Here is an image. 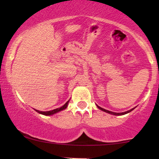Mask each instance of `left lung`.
Wrapping results in <instances>:
<instances>
[{"mask_svg":"<svg viewBox=\"0 0 159 159\" xmlns=\"http://www.w3.org/2000/svg\"><path fill=\"white\" fill-rule=\"evenodd\" d=\"M97 107L99 108V109H101L102 111H103L104 112H106L108 113V114H113V115H115V116H120V115H124V114H128V113H129L130 111H132V110L134 109V108H132V109H130L129 111H125V112H122V113H116V112H113V111H108V110H106L104 109V108L100 107V106H97Z\"/></svg>","mask_w":159,"mask_h":159,"instance_id":"left-lung-1","label":"left lung"}]
</instances>
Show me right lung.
Returning <instances> with one entry per match:
<instances>
[{"label": "right lung", "mask_w": 159, "mask_h": 159, "mask_svg": "<svg viewBox=\"0 0 159 159\" xmlns=\"http://www.w3.org/2000/svg\"><path fill=\"white\" fill-rule=\"evenodd\" d=\"M69 101H67L66 103H65L64 106H61V107L58 108H56V109H53V110H52V111H38V110H36V109H34V110H35L36 111L38 112V113H39V114H43V115H45V116H50V115H53V114H56V113L59 112V111H61L64 110L65 108H66L67 106H68Z\"/></svg>", "instance_id": "1"}]
</instances>
